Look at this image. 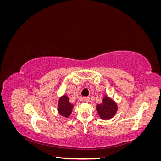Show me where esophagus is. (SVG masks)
I'll use <instances>...</instances> for the list:
<instances>
[{
    "label": "esophagus",
    "instance_id": "obj_1",
    "mask_svg": "<svg viewBox=\"0 0 161 161\" xmlns=\"http://www.w3.org/2000/svg\"><path fill=\"white\" fill-rule=\"evenodd\" d=\"M83 100H84L85 102H86V103H87V102L89 101L90 99H89V97H84V98H83Z\"/></svg>",
    "mask_w": 161,
    "mask_h": 161
}]
</instances>
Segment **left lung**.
I'll return each instance as SVG.
<instances>
[{
    "label": "left lung",
    "mask_w": 161,
    "mask_h": 161,
    "mask_svg": "<svg viewBox=\"0 0 161 161\" xmlns=\"http://www.w3.org/2000/svg\"><path fill=\"white\" fill-rule=\"evenodd\" d=\"M96 108L102 119H108L113 118L118 109L116 103L108 97H105L102 103L97 105Z\"/></svg>",
    "instance_id": "1"
}]
</instances>
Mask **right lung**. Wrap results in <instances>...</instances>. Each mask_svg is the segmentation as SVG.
<instances>
[{
	"label": "right lung",
	"instance_id": "obj_1",
	"mask_svg": "<svg viewBox=\"0 0 161 161\" xmlns=\"http://www.w3.org/2000/svg\"><path fill=\"white\" fill-rule=\"evenodd\" d=\"M73 108V105H72L69 102V99L66 95H63L58 102V112L59 114L68 118L72 112V109Z\"/></svg>",
	"mask_w": 161,
	"mask_h": 161
}]
</instances>
